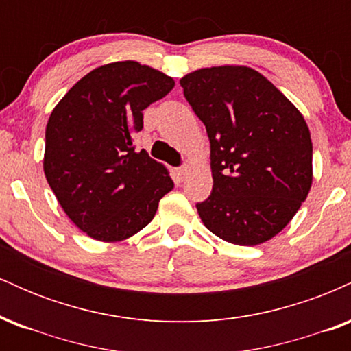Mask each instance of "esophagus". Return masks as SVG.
Returning <instances> with one entry per match:
<instances>
[{"label":"esophagus","instance_id":"esophagus-1","mask_svg":"<svg viewBox=\"0 0 351 351\" xmlns=\"http://www.w3.org/2000/svg\"><path fill=\"white\" fill-rule=\"evenodd\" d=\"M188 173H189L188 167H181V168H178V170H176V176H178L180 181H183L188 176Z\"/></svg>","mask_w":351,"mask_h":351}]
</instances>
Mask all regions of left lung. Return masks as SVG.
<instances>
[{"instance_id": "1", "label": "left lung", "mask_w": 351, "mask_h": 351, "mask_svg": "<svg viewBox=\"0 0 351 351\" xmlns=\"http://www.w3.org/2000/svg\"><path fill=\"white\" fill-rule=\"evenodd\" d=\"M180 84L211 143L213 191L196 204L201 221L231 244L272 239L312 188V138L304 115L247 66L204 67Z\"/></svg>"}]
</instances>
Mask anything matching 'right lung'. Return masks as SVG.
Here are the masks:
<instances>
[{"instance_id": "add662e5", "label": "right lung", "mask_w": 351, "mask_h": 351, "mask_svg": "<svg viewBox=\"0 0 351 351\" xmlns=\"http://www.w3.org/2000/svg\"><path fill=\"white\" fill-rule=\"evenodd\" d=\"M173 87L163 72L119 60L84 75L52 108L44 175L64 213L92 239L136 234L173 189L167 167L134 148L142 112Z\"/></svg>"}]
</instances>
